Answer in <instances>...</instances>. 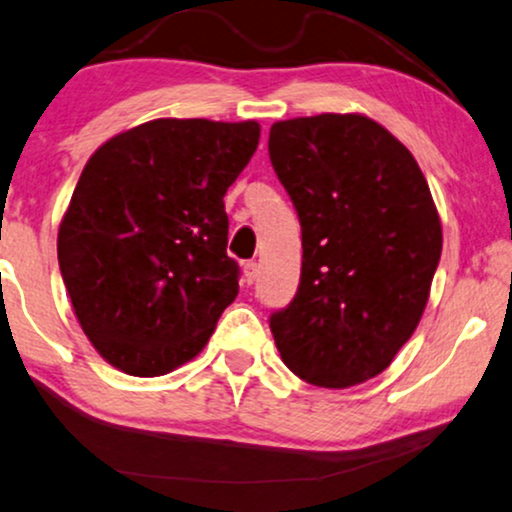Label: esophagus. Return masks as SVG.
Instances as JSON below:
<instances>
[{
	"label": "esophagus",
	"instance_id": "1",
	"mask_svg": "<svg viewBox=\"0 0 512 512\" xmlns=\"http://www.w3.org/2000/svg\"><path fill=\"white\" fill-rule=\"evenodd\" d=\"M257 278V264L255 262H245L243 264V281L248 283V286H252Z\"/></svg>",
	"mask_w": 512,
	"mask_h": 512
}]
</instances>
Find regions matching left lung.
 I'll use <instances>...</instances> for the list:
<instances>
[{
    "instance_id": "1",
    "label": "left lung",
    "mask_w": 512,
    "mask_h": 512,
    "mask_svg": "<svg viewBox=\"0 0 512 512\" xmlns=\"http://www.w3.org/2000/svg\"><path fill=\"white\" fill-rule=\"evenodd\" d=\"M269 158L302 226L300 288L271 333L319 387L383 373L416 331L442 255V222L409 148L361 113L271 125Z\"/></svg>"
}]
</instances>
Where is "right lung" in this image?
<instances>
[{
  "mask_svg": "<svg viewBox=\"0 0 512 512\" xmlns=\"http://www.w3.org/2000/svg\"><path fill=\"white\" fill-rule=\"evenodd\" d=\"M260 122L158 118L96 148L58 226V267L108 364L155 378L198 357L238 295L224 193Z\"/></svg>",
  "mask_w": 512,
  "mask_h": 512,
  "instance_id": "obj_1",
  "label": "right lung"
}]
</instances>
